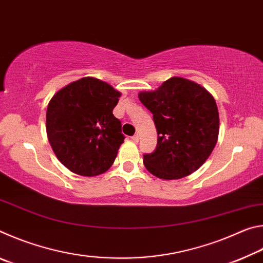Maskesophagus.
<instances>
[{"label": "esophagus", "instance_id": "1", "mask_svg": "<svg viewBox=\"0 0 263 263\" xmlns=\"http://www.w3.org/2000/svg\"><path fill=\"white\" fill-rule=\"evenodd\" d=\"M131 140H132L133 142H138V141H139V136L135 135L133 137H131Z\"/></svg>", "mask_w": 263, "mask_h": 263}]
</instances>
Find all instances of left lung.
Here are the masks:
<instances>
[{
	"instance_id": "obj_1",
	"label": "left lung",
	"mask_w": 263,
	"mask_h": 263,
	"mask_svg": "<svg viewBox=\"0 0 263 263\" xmlns=\"http://www.w3.org/2000/svg\"><path fill=\"white\" fill-rule=\"evenodd\" d=\"M158 132L154 152L144 154L147 171L159 179L190 175L210 157L219 133L216 101L205 88L183 78H171L157 90L141 91Z\"/></svg>"
}]
</instances>
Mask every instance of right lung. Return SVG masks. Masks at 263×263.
<instances>
[{
  "label": "right lung",
  "instance_id": "add662e5",
  "mask_svg": "<svg viewBox=\"0 0 263 263\" xmlns=\"http://www.w3.org/2000/svg\"><path fill=\"white\" fill-rule=\"evenodd\" d=\"M121 92L95 78L60 89L46 111L48 141L59 161L82 176L103 174L124 142L122 124L112 115Z\"/></svg>",
  "mask_w": 263,
  "mask_h": 263
}]
</instances>
